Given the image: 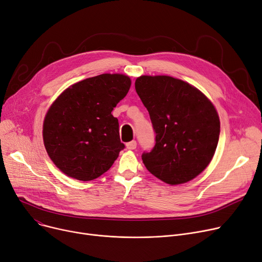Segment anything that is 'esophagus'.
Here are the masks:
<instances>
[{
  "mask_svg": "<svg viewBox=\"0 0 262 262\" xmlns=\"http://www.w3.org/2000/svg\"><path fill=\"white\" fill-rule=\"evenodd\" d=\"M136 142L135 141H131V142H129V143H127L126 144V147L128 148V149H130V150H133V149H135L136 148Z\"/></svg>",
  "mask_w": 262,
  "mask_h": 262,
  "instance_id": "obj_1",
  "label": "esophagus"
}]
</instances>
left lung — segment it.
I'll use <instances>...</instances> for the list:
<instances>
[{
    "mask_svg": "<svg viewBox=\"0 0 262 262\" xmlns=\"http://www.w3.org/2000/svg\"><path fill=\"white\" fill-rule=\"evenodd\" d=\"M135 91L156 133L143 163L168 184L188 182L210 163L220 138V118L213 104L194 86L167 76H142Z\"/></svg>",
    "mask_w": 262,
    "mask_h": 262,
    "instance_id": "obj_1",
    "label": "left lung"
}]
</instances>
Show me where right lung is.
I'll use <instances>...</instances> for the list:
<instances>
[{
	"mask_svg": "<svg viewBox=\"0 0 262 262\" xmlns=\"http://www.w3.org/2000/svg\"><path fill=\"white\" fill-rule=\"evenodd\" d=\"M130 86V78L123 74H100L73 84L49 108L42 130L45 147L67 176L90 181L113 165L124 145L112 111Z\"/></svg>",
	"mask_w": 262,
	"mask_h": 262,
	"instance_id": "add662e5",
	"label": "right lung"
}]
</instances>
